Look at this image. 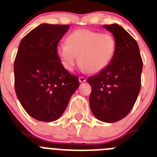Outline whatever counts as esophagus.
Instances as JSON below:
<instances>
[{
    "label": "esophagus",
    "mask_w": 157,
    "mask_h": 157,
    "mask_svg": "<svg viewBox=\"0 0 157 157\" xmlns=\"http://www.w3.org/2000/svg\"><path fill=\"white\" fill-rule=\"evenodd\" d=\"M78 80H79L80 82H85L86 81V77L81 76V77L78 78Z\"/></svg>",
    "instance_id": "1"
}]
</instances>
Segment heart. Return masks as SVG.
<instances>
[{
    "label": "heart",
    "instance_id": "obj_1",
    "mask_svg": "<svg viewBox=\"0 0 157 157\" xmlns=\"http://www.w3.org/2000/svg\"><path fill=\"white\" fill-rule=\"evenodd\" d=\"M116 40L112 34L79 29L67 36V43L58 45L56 53L67 71L74 69L78 56L82 70L98 73L111 63L116 53Z\"/></svg>",
    "mask_w": 157,
    "mask_h": 157
}]
</instances>
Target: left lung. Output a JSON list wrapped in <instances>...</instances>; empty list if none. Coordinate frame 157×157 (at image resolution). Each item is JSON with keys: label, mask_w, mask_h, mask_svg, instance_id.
<instances>
[{"label": "left lung", "mask_w": 157, "mask_h": 157, "mask_svg": "<svg viewBox=\"0 0 157 157\" xmlns=\"http://www.w3.org/2000/svg\"><path fill=\"white\" fill-rule=\"evenodd\" d=\"M116 40L115 56L98 74L88 78L90 106L97 119L115 123L131 111L141 90L142 59L134 37L118 24L104 25Z\"/></svg>", "instance_id": "1"}]
</instances>
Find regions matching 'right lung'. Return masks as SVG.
Segmentation results:
<instances>
[{
    "label": "right lung",
    "instance_id": "1",
    "mask_svg": "<svg viewBox=\"0 0 157 157\" xmlns=\"http://www.w3.org/2000/svg\"><path fill=\"white\" fill-rule=\"evenodd\" d=\"M68 29V25L42 23L19 43L14 63L16 94L29 116L39 121L58 120L79 86L56 53Z\"/></svg>",
    "mask_w": 157,
    "mask_h": 157
}]
</instances>
